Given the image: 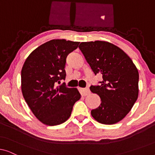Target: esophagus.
<instances>
[{"mask_svg": "<svg viewBox=\"0 0 155 155\" xmlns=\"http://www.w3.org/2000/svg\"><path fill=\"white\" fill-rule=\"evenodd\" d=\"M80 93L82 96H87L90 94V90H89V88H82L80 89Z\"/></svg>", "mask_w": 155, "mask_h": 155, "instance_id": "obj_1", "label": "esophagus"}]
</instances>
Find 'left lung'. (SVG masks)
<instances>
[{
  "instance_id": "obj_1",
  "label": "left lung",
  "mask_w": 155,
  "mask_h": 155,
  "mask_svg": "<svg viewBox=\"0 0 155 155\" xmlns=\"http://www.w3.org/2000/svg\"><path fill=\"white\" fill-rule=\"evenodd\" d=\"M79 48L95 75L101 73L100 85L90 87L98 94L101 104L91 111L102 124L112 125L129 113L138 97L139 73L130 57L108 41L82 42Z\"/></svg>"
}]
</instances>
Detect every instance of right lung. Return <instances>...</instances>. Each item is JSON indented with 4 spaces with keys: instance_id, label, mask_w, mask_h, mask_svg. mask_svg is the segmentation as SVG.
<instances>
[{
    "instance_id": "right-lung-1",
    "label": "right lung",
    "mask_w": 155,
    "mask_h": 155,
    "mask_svg": "<svg viewBox=\"0 0 155 155\" xmlns=\"http://www.w3.org/2000/svg\"><path fill=\"white\" fill-rule=\"evenodd\" d=\"M79 44L52 39L34 50L25 61L21 71L22 95L42 124L53 126L66 121L81 97L77 88L56 86L57 82L65 80L67 56Z\"/></svg>"
}]
</instances>
